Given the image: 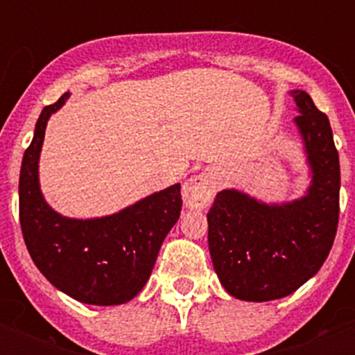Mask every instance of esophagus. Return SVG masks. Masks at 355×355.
I'll list each match as a JSON object with an SVG mask.
<instances>
[{"instance_id": "1", "label": "esophagus", "mask_w": 355, "mask_h": 355, "mask_svg": "<svg viewBox=\"0 0 355 355\" xmlns=\"http://www.w3.org/2000/svg\"><path fill=\"white\" fill-rule=\"evenodd\" d=\"M216 195V178L208 173H200L188 178L182 186L184 202L191 210H202L210 205Z\"/></svg>"}]
</instances>
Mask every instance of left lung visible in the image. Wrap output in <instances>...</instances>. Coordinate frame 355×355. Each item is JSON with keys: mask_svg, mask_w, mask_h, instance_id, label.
<instances>
[{"mask_svg": "<svg viewBox=\"0 0 355 355\" xmlns=\"http://www.w3.org/2000/svg\"><path fill=\"white\" fill-rule=\"evenodd\" d=\"M309 167L302 197L263 202L239 189H223L208 211V248L228 295L269 302L295 293L319 272L339 223L341 169L328 116L304 90L291 92Z\"/></svg>", "mask_w": 355, "mask_h": 355, "instance_id": "1", "label": "left lung"}]
</instances>
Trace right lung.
Listing matches in <instances>:
<instances>
[{
	"label": "right lung",
	"instance_id": "obj_1",
	"mask_svg": "<svg viewBox=\"0 0 355 355\" xmlns=\"http://www.w3.org/2000/svg\"><path fill=\"white\" fill-rule=\"evenodd\" d=\"M69 99L66 92L42 110L19 171V225L42 275L83 304L119 306L149 280L162 243L180 217V184L150 193L105 217L75 219L47 205L38 162L51 114Z\"/></svg>",
	"mask_w": 355,
	"mask_h": 355
}]
</instances>
